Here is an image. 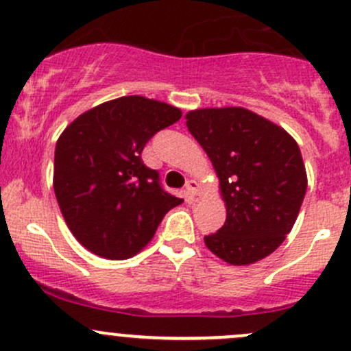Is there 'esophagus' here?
Segmentation results:
<instances>
[{"mask_svg":"<svg viewBox=\"0 0 351 351\" xmlns=\"http://www.w3.org/2000/svg\"><path fill=\"white\" fill-rule=\"evenodd\" d=\"M198 190H200L198 183L195 182V180H188V182H186V193H188V197H190V198L197 197Z\"/></svg>","mask_w":351,"mask_h":351,"instance_id":"1","label":"esophagus"}]
</instances>
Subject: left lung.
<instances>
[{"label": "left lung", "instance_id": "obj_1", "mask_svg": "<svg viewBox=\"0 0 351 351\" xmlns=\"http://www.w3.org/2000/svg\"><path fill=\"white\" fill-rule=\"evenodd\" d=\"M186 128L212 161L227 220L206 235L210 252L249 265L274 252L300 213L308 176L298 143L281 126L243 108L195 109Z\"/></svg>", "mask_w": 351, "mask_h": 351}]
</instances>
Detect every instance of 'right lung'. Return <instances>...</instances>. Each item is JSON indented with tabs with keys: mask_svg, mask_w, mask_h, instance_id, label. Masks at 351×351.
Listing matches in <instances>:
<instances>
[{
	"mask_svg": "<svg viewBox=\"0 0 351 351\" xmlns=\"http://www.w3.org/2000/svg\"><path fill=\"white\" fill-rule=\"evenodd\" d=\"M182 110L124 95L73 119L55 146L53 190L70 232L104 259L136 256L154 237L168 210L182 204L143 163L146 143Z\"/></svg>",
	"mask_w": 351,
	"mask_h": 351,
	"instance_id": "obj_1",
	"label": "right lung"
}]
</instances>
